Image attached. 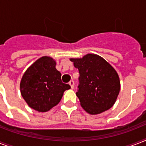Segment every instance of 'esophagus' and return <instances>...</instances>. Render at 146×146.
I'll use <instances>...</instances> for the list:
<instances>
[{
	"mask_svg": "<svg viewBox=\"0 0 146 146\" xmlns=\"http://www.w3.org/2000/svg\"><path fill=\"white\" fill-rule=\"evenodd\" d=\"M69 84H70V86L71 89H74V81H73V80H70V82H69Z\"/></svg>",
	"mask_w": 146,
	"mask_h": 146,
	"instance_id": "obj_1",
	"label": "esophagus"
}]
</instances>
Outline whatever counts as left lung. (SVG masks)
<instances>
[{
  "instance_id": "8db88e82",
  "label": "left lung",
  "mask_w": 146,
  "mask_h": 146,
  "mask_svg": "<svg viewBox=\"0 0 146 146\" xmlns=\"http://www.w3.org/2000/svg\"><path fill=\"white\" fill-rule=\"evenodd\" d=\"M70 60L80 73L76 96L82 108L90 114H98L111 108L120 89V79L113 66L94 54Z\"/></svg>"
}]
</instances>
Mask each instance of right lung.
Segmentation results:
<instances>
[{
	"label": "right lung",
	"instance_id": "obj_1",
	"mask_svg": "<svg viewBox=\"0 0 146 146\" xmlns=\"http://www.w3.org/2000/svg\"><path fill=\"white\" fill-rule=\"evenodd\" d=\"M55 66L53 58L42 57L26 70L22 77V96L31 108L38 112H46L56 106L64 91L70 89V85L62 82L61 73Z\"/></svg>",
	"mask_w": 146,
	"mask_h": 146
}]
</instances>
